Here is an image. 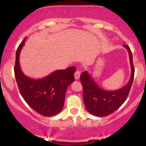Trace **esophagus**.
I'll return each instance as SVG.
<instances>
[{"label":"esophagus","mask_w":146,"mask_h":146,"mask_svg":"<svg viewBox=\"0 0 146 146\" xmlns=\"http://www.w3.org/2000/svg\"><path fill=\"white\" fill-rule=\"evenodd\" d=\"M75 80H79L80 79V72L78 71V70H77L75 72Z\"/></svg>","instance_id":"34e87169"}]
</instances>
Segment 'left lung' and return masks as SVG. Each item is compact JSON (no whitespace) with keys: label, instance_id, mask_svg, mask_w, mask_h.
<instances>
[{"label":"left lung","instance_id":"obj_1","mask_svg":"<svg viewBox=\"0 0 146 146\" xmlns=\"http://www.w3.org/2000/svg\"><path fill=\"white\" fill-rule=\"evenodd\" d=\"M128 51L131 65V77L130 81L120 89L108 91L101 88L92 79L87 71H84L80 76L83 87V99L86 110L97 117H104L117 110L128 98L133 82L135 68L132 62L131 50L128 45H123Z\"/></svg>","mask_w":146,"mask_h":146}]
</instances>
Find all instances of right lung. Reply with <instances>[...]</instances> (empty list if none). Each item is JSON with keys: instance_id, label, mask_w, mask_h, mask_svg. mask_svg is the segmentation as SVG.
Wrapping results in <instances>:
<instances>
[{"instance_id": "add662e5", "label": "right lung", "mask_w": 146, "mask_h": 146, "mask_svg": "<svg viewBox=\"0 0 146 146\" xmlns=\"http://www.w3.org/2000/svg\"><path fill=\"white\" fill-rule=\"evenodd\" d=\"M25 38L16 53L14 74L20 93L32 109L43 116L51 117L62 110L68 85L74 82V66L58 70L40 80H33L23 74L19 64V55Z\"/></svg>"}]
</instances>
